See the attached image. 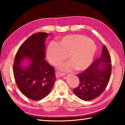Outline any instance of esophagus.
Wrapping results in <instances>:
<instances>
[{"mask_svg": "<svg viewBox=\"0 0 125 125\" xmlns=\"http://www.w3.org/2000/svg\"><path fill=\"white\" fill-rule=\"evenodd\" d=\"M55 75H56V77L58 78V77H61L64 76L65 74L61 73H59V72H56Z\"/></svg>", "mask_w": 125, "mask_h": 125, "instance_id": "34e87169", "label": "esophagus"}]
</instances>
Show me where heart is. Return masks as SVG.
<instances>
[{
    "mask_svg": "<svg viewBox=\"0 0 125 125\" xmlns=\"http://www.w3.org/2000/svg\"><path fill=\"white\" fill-rule=\"evenodd\" d=\"M97 48L87 36L80 34L64 36L57 44L50 43L47 50V57L50 63L56 65L67 56L69 62L60 65L58 69L64 72L75 69L86 70L92 62Z\"/></svg>",
    "mask_w": 125,
    "mask_h": 125,
    "instance_id": "1",
    "label": "heart"
}]
</instances>
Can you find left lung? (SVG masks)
I'll list each match as a JSON object with an SVG mask.
<instances>
[{
    "mask_svg": "<svg viewBox=\"0 0 125 125\" xmlns=\"http://www.w3.org/2000/svg\"><path fill=\"white\" fill-rule=\"evenodd\" d=\"M112 64L109 52L104 45L100 57L90 67L78 74L79 86L73 90L77 97L85 101L99 97L106 87L110 80Z\"/></svg>",
    "mask_w": 125,
    "mask_h": 125,
    "instance_id": "left-lung-1",
    "label": "left lung"
}]
</instances>
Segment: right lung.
Segmentation results:
<instances>
[{"label":"right lung","instance_id":"add662e5","mask_svg":"<svg viewBox=\"0 0 125 125\" xmlns=\"http://www.w3.org/2000/svg\"><path fill=\"white\" fill-rule=\"evenodd\" d=\"M47 33L33 34L21 45L15 55L13 74L18 88L26 97L40 100L51 91L56 79L52 66L45 60Z\"/></svg>","mask_w":125,"mask_h":125}]
</instances>
